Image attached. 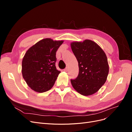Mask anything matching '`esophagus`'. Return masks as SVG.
<instances>
[{"instance_id": "obj_1", "label": "esophagus", "mask_w": 132, "mask_h": 132, "mask_svg": "<svg viewBox=\"0 0 132 132\" xmlns=\"http://www.w3.org/2000/svg\"><path fill=\"white\" fill-rule=\"evenodd\" d=\"M68 68L67 67V68H65L63 70L64 71H68Z\"/></svg>"}]
</instances>
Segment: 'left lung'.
<instances>
[{
    "instance_id": "1",
    "label": "left lung",
    "mask_w": 132,
    "mask_h": 132,
    "mask_svg": "<svg viewBox=\"0 0 132 132\" xmlns=\"http://www.w3.org/2000/svg\"><path fill=\"white\" fill-rule=\"evenodd\" d=\"M71 48L79 68L78 77L70 79L71 85L82 95H93L107 80L109 67L106 55L97 43L89 39L72 42Z\"/></svg>"
}]
</instances>
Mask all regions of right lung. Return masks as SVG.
Here are the masks:
<instances>
[{
	"mask_svg": "<svg viewBox=\"0 0 132 132\" xmlns=\"http://www.w3.org/2000/svg\"><path fill=\"white\" fill-rule=\"evenodd\" d=\"M63 41L45 38L27 50L22 62V74L31 89L44 93L54 85L61 71L55 67L56 52Z\"/></svg>",
	"mask_w": 132,
	"mask_h": 132,
	"instance_id": "1",
	"label": "right lung"
}]
</instances>
